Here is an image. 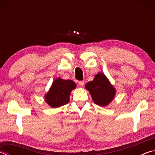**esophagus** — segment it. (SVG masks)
Here are the masks:
<instances>
[{"mask_svg":"<svg viewBox=\"0 0 155 155\" xmlns=\"http://www.w3.org/2000/svg\"><path fill=\"white\" fill-rule=\"evenodd\" d=\"M84 84H85V82H84V81H78V85H79L81 87H83V86L84 85Z\"/></svg>","mask_w":155,"mask_h":155,"instance_id":"esophagus-1","label":"esophagus"}]
</instances>
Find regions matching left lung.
Returning a JSON list of instances; mask_svg holds the SVG:
<instances>
[{"label": "left lung", "mask_w": 155, "mask_h": 155, "mask_svg": "<svg viewBox=\"0 0 155 155\" xmlns=\"http://www.w3.org/2000/svg\"><path fill=\"white\" fill-rule=\"evenodd\" d=\"M89 91L94 103L101 107H107L114 99L116 90L105 75L100 72L95 75L94 80L85 86Z\"/></svg>", "instance_id": "obj_1"}]
</instances>
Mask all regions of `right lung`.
<instances>
[{
  "instance_id": "1",
  "label": "right lung",
  "mask_w": 155,
  "mask_h": 155,
  "mask_svg": "<svg viewBox=\"0 0 155 155\" xmlns=\"http://www.w3.org/2000/svg\"><path fill=\"white\" fill-rule=\"evenodd\" d=\"M77 87L76 83L72 80H64L57 78L52 82L49 90L44 96L46 103L51 108H57L70 101V96L72 90Z\"/></svg>"
}]
</instances>
